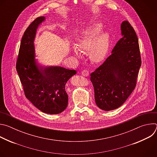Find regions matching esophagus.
<instances>
[{
  "mask_svg": "<svg viewBox=\"0 0 157 157\" xmlns=\"http://www.w3.org/2000/svg\"><path fill=\"white\" fill-rule=\"evenodd\" d=\"M81 75L84 76H89V71L87 70H83L82 72H81Z\"/></svg>",
  "mask_w": 157,
  "mask_h": 157,
  "instance_id": "34e87169",
  "label": "esophagus"
}]
</instances>
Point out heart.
<instances>
[{
	"label": "heart",
	"instance_id": "b5f03b06",
	"mask_svg": "<svg viewBox=\"0 0 157 157\" xmlns=\"http://www.w3.org/2000/svg\"><path fill=\"white\" fill-rule=\"evenodd\" d=\"M102 25L94 24L80 32L74 40L75 49L80 52L87 51L89 59L94 63L102 61L107 56L110 46V36L107 32H101ZM72 50L74 56L79 58L81 55Z\"/></svg>",
	"mask_w": 157,
	"mask_h": 157
}]
</instances>
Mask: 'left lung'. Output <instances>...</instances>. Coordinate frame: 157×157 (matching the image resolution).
I'll list each match as a JSON object with an SVG mask.
<instances>
[{
	"label": "left lung",
	"mask_w": 157,
	"mask_h": 157,
	"mask_svg": "<svg viewBox=\"0 0 157 157\" xmlns=\"http://www.w3.org/2000/svg\"><path fill=\"white\" fill-rule=\"evenodd\" d=\"M121 30L122 38L111 55L90 75L96 104L106 111L117 109L127 99L136 87L141 66L136 32L125 20Z\"/></svg>",
	"instance_id": "8db88e82"
}]
</instances>
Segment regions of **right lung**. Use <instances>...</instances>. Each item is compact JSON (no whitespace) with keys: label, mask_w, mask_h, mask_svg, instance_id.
<instances>
[{"label":"right lung","mask_w":157,"mask_h":157,"mask_svg":"<svg viewBox=\"0 0 157 157\" xmlns=\"http://www.w3.org/2000/svg\"><path fill=\"white\" fill-rule=\"evenodd\" d=\"M45 20L43 16L36 18L24 32L16 69L26 98L43 113L57 114L68 105L65 85L76 71L59 66H44L35 58L36 31Z\"/></svg>","instance_id":"1"}]
</instances>
